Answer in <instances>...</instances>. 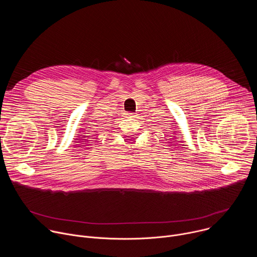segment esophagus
I'll list each match as a JSON object with an SVG mask.
<instances>
[{"instance_id":"1","label":"esophagus","mask_w":257,"mask_h":257,"mask_svg":"<svg viewBox=\"0 0 257 257\" xmlns=\"http://www.w3.org/2000/svg\"><path fill=\"white\" fill-rule=\"evenodd\" d=\"M126 116H127L128 118H135V113H127Z\"/></svg>"}]
</instances>
